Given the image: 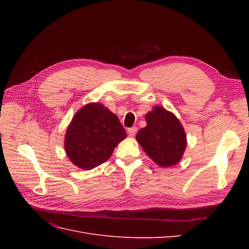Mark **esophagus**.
Listing matches in <instances>:
<instances>
[{"mask_svg": "<svg viewBox=\"0 0 249 249\" xmlns=\"http://www.w3.org/2000/svg\"><path fill=\"white\" fill-rule=\"evenodd\" d=\"M127 133H129L130 136H134V135L137 133V127H136V126H132V127H130V129L127 130Z\"/></svg>", "mask_w": 249, "mask_h": 249, "instance_id": "esophagus-1", "label": "esophagus"}]
</instances>
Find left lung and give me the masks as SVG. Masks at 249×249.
Listing matches in <instances>:
<instances>
[{"label":"left lung","mask_w":249,"mask_h":249,"mask_svg":"<svg viewBox=\"0 0 249 249\" xmlns=\"http://www.w3.org/2000/svg\"><path fill=\"white\" fill-rule=\"evenodd\" d=\"M146 126L136 139L146 155L161 167L178 164L185 153L187 136L182 124L172 112L155 106L145 115Z\"/></svg>","instance_id":"1"}]
</instances>
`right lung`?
Wrapping results in <instances>:
<instances>
[{"mask_svg":"<svg viewBox=\"0 0 249 249\" xmlns=\"http://www.w3.org/2000/svg\"><path fill=\"white\" fill-rule=\"evenodd\" d=\"M126 137L118 117L100 103L83 106L67 126L64 149L79 168L89 170L106 162Z\"/></svg>","mask_w":249,"mask_h":249,"instance_id":"obj_1","label":"right lung"}]
</instances>
